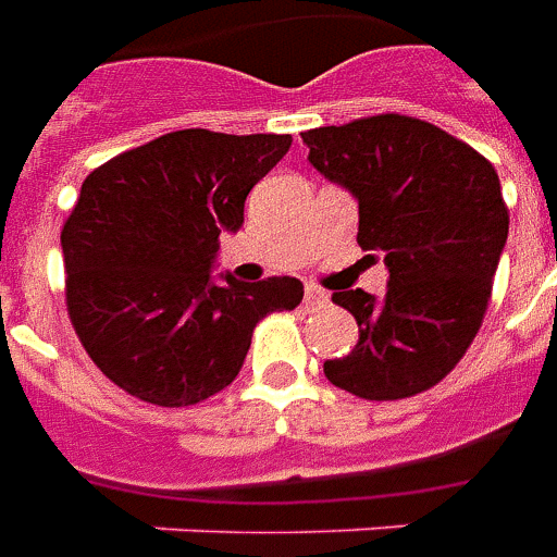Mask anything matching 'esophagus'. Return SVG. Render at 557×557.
<instances>
[{"mask_svg": "<svg viewBox=\"0 0 557 557\" xmlns=\"http://www.w3.org/2000/svg\"><path fill=\"white\" fill-rule=\"evenodd\" d=\"M325 304L327 295L322 289H315V286H307V289H304V307H307V310H322Z\"/></svg>", "mask_w": 557, "mask_h": 557, "instance_id": "esophagus-1", "label": "esophagus"}]
</instances>
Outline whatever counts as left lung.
Instances as JSON below:
<instances>
[{
  "label": "left lung",
  "mask_w": 557,
  "mask_h": 557,
  "mask_svg": "<svg viewBox=\"0 0 557 557\" xmlns=\"http://www.w3.org/2000/svg\"><path fill=\"white\" fill-rule=\"evenodd\" d=\"M310 163L358 199V244L385 253L387 295L334 292L358 322L331 385L391 403L430 391L462 361L492 298L510 214L480 151L414 115L382 113L304 131Z\"/></svg>",
  "instance_id": "1"
}]
</instances>
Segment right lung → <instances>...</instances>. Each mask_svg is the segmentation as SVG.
Returning <instances> with one entry per match:
<instances>
[{"instance_id":"1","label":"right lung","mask_w":557,"mask_h":557,"mask_svg":"<svg viewBox=\"0 0 557 557\" xmlns=\"http://www.w3.org/2000/svg\"><path fill=\"white\" fill-rule=\"evenodd\" d=\"M289 134L172 131L83 182L62 226L65 304L83 349L131 397L182 409L235 382L259 319L295 310L301 280L211 283L220 232L289 151Z\"/></svg>"}]
</instances>
